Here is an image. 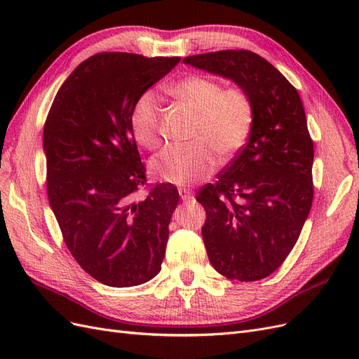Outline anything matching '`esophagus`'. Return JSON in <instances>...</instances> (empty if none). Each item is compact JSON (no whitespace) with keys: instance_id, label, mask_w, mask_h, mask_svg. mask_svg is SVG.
I'll list each match as a JSON object with an SVG mask.
<instances>
[{"instance_id":"34e87169","label":"esophagus","mask_w":359,"mask_h":359,"mask_svg":"<svg viewBox=\"0 0 359 359\" xmlns=\"http://www.w3.org/2000/svg\"><path fill=\"white\" fill-rule=\"evenodd\" d=\"M180 196L182 201H191L193 199V191L190 189H180Z\"/></svg>"}]
</instances>
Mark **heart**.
<instances>
[{
  "label": "heart",
  "mask_w": 359,
  "mask_h": 359,
  "mask_svg": "<svg viewBox=\"0 0 359 359\" xmlns=\"http://www.w3.org/2000/svg\"><path fill=\"white\" fill-rule=\"evenodd\" d=\"M170 93L198 114L191 145H170L158 153L151 169L160 178L187 186L208 178L217 168L215 150L231 158L250 137L255 123L252 97L241 86L223 85L208 76H190L175 83ZM160 99L148 90L137 97L130 116L132 133L139 145L154 149L160 145Z\"/></svg>",
  "instance_id": "1"
}]
</instances>
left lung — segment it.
Returning a JSON list of instances; mask_svg holds the SVG:
<instances>
[{"label": "left lung", "instance_id": "1", "mask_svg": "<svg viewBox=\"0 0 359 359\" xmlns=\"http://www.w3.org/2000/svg\"><path fill=\"white\" fill-rule=\"evenodd\" d=\"M232 79L252 97L247 144L196 201L206 211L202 238L210 262L229 280L273 274L297 244L313 202V140L299 94L273 64L252 50L184 58Z\"/></svg>", "mask_w": 359, "mask_h": 359}]
</instances>
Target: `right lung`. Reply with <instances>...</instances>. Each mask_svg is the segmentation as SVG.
<instances>
[{
  "mask_svg": "<svg viewBox=\"0 0 359 359\" xmlns=\"http://www.w3.org/2000/svg\"><path fill=\"white\" fill-rule=\"evenodd\" d=\"M180 60L95 53L62 83L46 118L50 208L76 262L106 286L142 285L161 269L180 194L165 182L137 199L147 169L130 116L137 97Z\"/></svg>",
  "mask_w": 359,
  "mask_h": 359,
  "instance_id": "obj_1",
  "label": "right lung"
}]
</instances>
